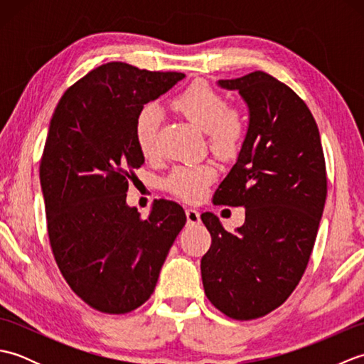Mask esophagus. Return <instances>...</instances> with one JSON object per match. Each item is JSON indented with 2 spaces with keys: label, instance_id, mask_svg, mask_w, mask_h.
<instances>
[{
  "label": "esophagus",
  "instance_id": "obj_1",
  "mask_svg": "<svg viewBox=\"0 0 364 364\" xmlns=\"http://www.w3.org/2000/svg\"><path fill=\"white\" fill-rule=\"evenodd\" d=\"M186 218H188L189 225H197V223H200V213L194 210V208H188Z\"/></svg>",
  "mask_w": 364,
  "mask_h": 364
}]
</instances>
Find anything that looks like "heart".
Here are the masks:
<instances>
[{"instance_id":"b5f03b06","label":"heart","mask_w":364,"mask_h":364,"mask_svg":"<svg viewBox=\"0 0 364 364\" xmlns=\"http://www.w3.org/2000/svg\"><path fill=\"white\" fill-rule=\"evenodd\" d=\"M172 107L206 133L210 149L222 158H233L241 151L247 137V119L241 109L228 106L227 98L205 81H196L172 100ZM161 112L156 106L146 105L134 119V141L144 156L156 149ZM215 178L211 164L183 166L172 170L164 188L186 202H198L205 197Z\"/></svg>"}]
</instances>
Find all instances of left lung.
Here are the masks:
<instances>
[{
    "mask_svg": "<svg viewBox=\"0 0 364 364\" xmlns=\"http://www.w3.org/2000/svg\"><path fill=\"white\" fill-rule=\"evenodd\" d=\"M249 105L247 137L214 203L244 206L230 233L202 214L211 247L202 258L206 297L225 316L252 321L283 305L310 262L327 198L318 125L304 100L264 72L220 80Z\"/></svg>",
    "mask_w": 364,
    "mask_h": 364,
    "instance_id": "1",
    "label": "left lung"
}]
</instances>
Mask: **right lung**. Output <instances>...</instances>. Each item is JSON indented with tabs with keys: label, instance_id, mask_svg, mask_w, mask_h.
I'll return each mask as SVG.
<instances>
[{
	"label": "right lung",
	"instance_id": "obj_1",
	"mask_svg": "<svg viewBox=\"0 0 364 364\" xmlns=\"http://www.w3.org/2000/svg\"><path fill=\"white\" fill-rule=\"evenodd\" d=\"M183 78L107 63L54 109L38 168L48 239L65 282L97 311L125 314L145 304L186 223L172 200H156L146 219L127 205L128 183L144 164L136 115Z\"/></svg>",
	"mask_w": 364,
	"mask_h": 364
}]
</instances>
